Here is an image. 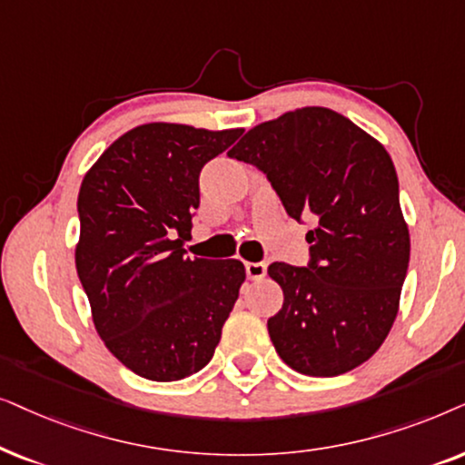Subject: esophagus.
I'll use <instances>...</instances> for the list:
<instances>
[{"mask_svg": "<svg viewBox=\"0 0 465 465\" xmlns=\"http://www.w3.org/2000/svg\"><path fill=\"white\" fill-rule=\"evenodd\" d=\"M244 270H246V276H249L251 281H262V278L265 276V272H268V265L262 262H257V263L249 262V263H244Z\"/></svg>", "mask_w": 465, "mask_h": 465, "instance_id": "obj_1", "label": "esophagus"}]
</instances>
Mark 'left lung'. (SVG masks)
Masks as SVG:
<instances>
[{"instance_id": "left-lung-1", "label": "left lung", "mask_w": 465, "mask_h": 465, "mask_svg": "<svg viewBox=\"0 0 465 465\" xmlns=\"http://www.w3.org/2000/svg\"><path fill=\"white\" fill-rule=\"evenodd\" d=\"M262 170L291 219L314 221L311 262H274L282 308L268 321L284 363L338 376L368 361L391 330L411 259L393 161L330 108H300L246 132L227 153Z\"/></svg>"}]
</instances>
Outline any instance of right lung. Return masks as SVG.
<instances>
[{"mask_svg": "<svg viewBox=\"0 0 465 465\" xmlns=\"http://www.w3.org/2000/svg\"><path fill=\"white\" fill-rule=\"evenodd\" d=\"M242 129L148 123L123 134L78 193L76 270L99 338L142 379L181 381L213 359L246 272L191 259L200 172Z\"/></svg>", "mask_w": 465, "mask_h": 465, "instance_id": "right-lung-1", "label": "right lung"}]
</instances>
